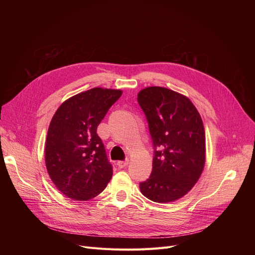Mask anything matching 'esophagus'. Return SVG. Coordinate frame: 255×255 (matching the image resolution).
<instances>
[{"mask_svg":"<svg viewBox=\"0 0 255 255\" xmlns=\"http://www.w3.org/2000/svg\"><path fill=\"white\" fill-rule=\"evenodd\" d=\"M117 165L120 167V168H124L128 165V160H123V161H118Z\"/></svg>","mask_w":255,"mask_h":255,"instance_id":"obj_1","label":"esophagus"}]
</instances>
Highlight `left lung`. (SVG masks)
I'll return each instance as SVG.
<instances>
[{
  "label": "left lung",
  "instance_id": "1",
  "mask_svg": "<svg viewBox=\"0 0 255 255\" xmlns=\"http://www.w3.org/2000/svg\"><path fill=\"white\" fill-rule=\"evenodd\" d=\"M137 101L154 146L153 169L139 184L140 191L155 203L173 202L188 193L203 172V120L189 98L166 88H145L137 94Z\"/></svg>",
  "mask_w": 255,
  "mask_h": 255
}]
</instances>
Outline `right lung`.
I'll use <instances>...</instances> for the list:
<instances>
[{"mask_svg":"<svg viewBox=\"0 0 255 255\" xmlns=\"http://www.w3.org/2000/svg\"><path fill=\"white\" fill-rule=\"evenodd\" d=\"M121 95V90L93 88L67 99L53 115L45 164L51 181L67 197L89 200L111 181L113 166L97 127Z\"/></svg>","mask_w":255,"mask_h":255,"instance_id":"add662e5","label":"right lung"}]
</instances>
